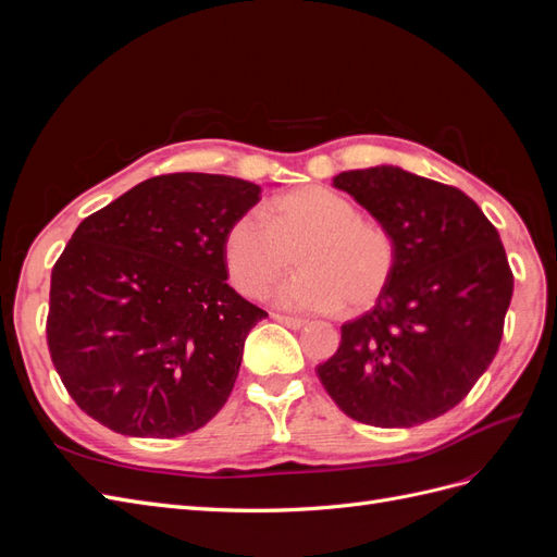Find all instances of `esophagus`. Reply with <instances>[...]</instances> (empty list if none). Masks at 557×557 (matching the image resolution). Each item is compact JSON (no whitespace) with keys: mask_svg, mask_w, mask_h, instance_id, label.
I'll return each mask as SVG.
<instances>
[{"mask_svg":"<svg viewBox=\"0 0 557 557\" xmlns=\"http://www.w3.org/2000/svg\"><path fill=\"white\" fill-rule=\"evenodd\" d=\"M272 318H274V320H278L281 325L290 327V330H299V327H305V325H307V320H305V318H295V315H281V313H274Z\"/></svg>","mask_w":557,"mask_h":557,"instance_id":"1","label":"esophagus"}]
</instances>
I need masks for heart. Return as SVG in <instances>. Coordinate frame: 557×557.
<instances>
[{
	"label": "heart",
	"instance_id": "obj_1",
	"mask_svg": "<svg viewBox=\"0 0 557 557\" xmlns=\"http://www.w3.org/2000/svg\"><path fill=\"white\" fill-rule=\"evenodd\" d=\"M244 211L225 234L232 283L260 297L297 260L301 272L278 285L276 301L297 311H358L387 288L397 262L393 234L360 218V209L323 185L281 195Z\"/></svg>",
	"mask_w": 557,
	"mask_h": 557
}]
</instances>
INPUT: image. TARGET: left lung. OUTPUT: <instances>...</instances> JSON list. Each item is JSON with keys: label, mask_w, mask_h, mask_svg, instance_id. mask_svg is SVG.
I'll use <instances>...</instances> for the list:
<instances>
[{"label": "left lung", "mask_w": 557, "mask_h": 557, "mask_svg": "<svg viewBox=\"0 0 557 557\" xmlns=\"http://www.w3.org/2000/svg\"><path fill=\"white\" fill-rule=\"evenodd\" d=\"M332 185L393 234L397 262L374 309L342 325L339 348L315 374L358 423H428L460 404L495 358L513 295L507 252L453 185L393 164L342 172Z\"/></svg>", "instance_id": "obj_1"}]
</instances>
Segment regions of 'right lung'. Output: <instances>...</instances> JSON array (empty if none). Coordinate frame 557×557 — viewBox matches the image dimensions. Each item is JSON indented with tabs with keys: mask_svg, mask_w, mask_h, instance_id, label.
I'll list each match as a JSON object with an SVG mask.
<instances>
[{
	"mask_svg": "<svg viewBox=\"0 0 557 557\" xmlns=\"http://www.w3.org/2000/svg\"><path fill=\"white\" fill-rule=\"evenodd\" d=\"M260 185L153 176L95 211L50 274L46 339L66 393L125 436L174 440L223 409L267 311L227 285L225 234Z\"/></svg>",
	"mask_w": 557,
	"mask_h": 557,
	"instance_id": "obj_1",
	"label": "right lung"
}]
</instances>
